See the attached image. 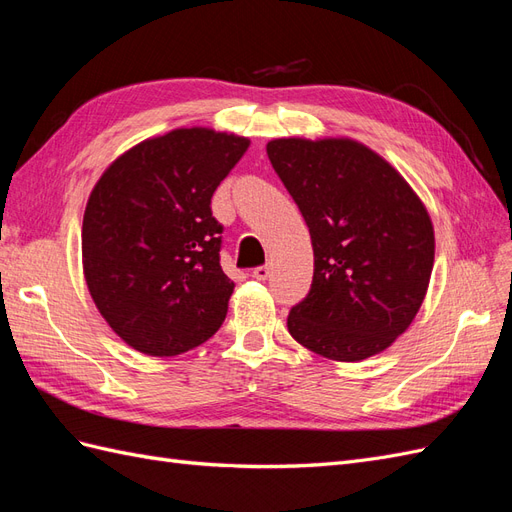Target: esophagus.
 Returning <instances> with one entry per match:
<instances>
[{
	"instance_id": "obj_1",
	"label": "esophagus",
	"mask_w": 512,
	"mask_h": 512,
	"mask_svg": "<svg viewBox=\"0 0 512 512\" xmlns=\"http://www.w3.org/2000/svg\"><path fill=\"white\" fill-rule=\"evenodd\" d=\"M252 275L256 277V280H260V282H265L267 277H269V267L267 265H262V267H256L254 271H252Z\"/></svg>"
}]
</instances>
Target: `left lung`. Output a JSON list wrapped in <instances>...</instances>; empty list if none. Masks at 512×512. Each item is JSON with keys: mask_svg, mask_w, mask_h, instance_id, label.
<instances>
[{"mask_svg": "<svg viewBox=\"0 0 512 512\" xmlns=\"http://www.w3.org/2000/svg\"><path fill=\"white\" fill-rule=\"evenodd\" d=\"M269 160L314 247V280L288 331L333 361L389 348L421 307L433 269V226L406 179L350 138H277Z\"/></svg>", "mask_w": 512, "mask_h": 512, "instance_id": "8db88e82", "label": "left lung"}]
</instances>
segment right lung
<instances>
[{
	"label": "right lung",
	"mask_w": 512,
	"mask_h": 512,
	"mask_svg": "<svg viewBox=\"0 0 512 512\" xmlns=\"http://www.w3.org/2000/svg\"><path fill=\"white\" fill-rule=\"evenodd\" d=\"M250 141L181 128L123 153L83 218L87 288L111 329L149 356L188 352L218 331L235 282L220 265L211 196Z\"/></svg>",
	"instance_id": "1"
}]
</instances>
